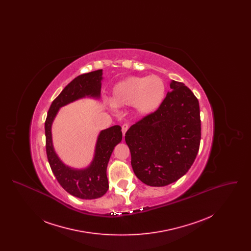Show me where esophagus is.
Listing matches in <instances>:
<instances>
[{"label": "esophagus", "instance_id": "obj_1", "mask_svg": "<svg viewBox=\"0 0 251 251\" xmlns=\"http://www.w3.org/2000/svg\"><path fill=\"white\" fill-rule=\"evenodd\" d=\"M128 129H129V125L128 124H123L122 125L121 131H122V134L123 135H125V133H126V131H128Z\"/></svg>", "mask_w": 251, "mask_h": 251}]
</instances>
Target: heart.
Listing matches in <instances>:
<instances>
[{
	"label": "heart",
	"mask_w": 251,
	"mask_h": 251,
	"mask_svg": "<svg viewBox=\"0 0 251 251\" xmlns=\"http://www.w3.org/2000/svg\"><path fill=\"white\" fill-rule=\"evenodd\" d=\"M165 96L166 86L160 77L133 76L113 87L109 101L115 108L132 105L138 116L148 117L161 107Z\"/></svg>",
	"instance_id": "obj_1"
}]
</instances>
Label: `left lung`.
<instances>
[{
    "label": "left lung",
    "instance_id": "8db88e82",
    "mask_svg": "<svg viewBox=\"0 0 251 251\" xmlns=\"http://www.w3.org/2000/svg\"><path fill=\"white\" fill-rule=\"evenodd\" d=\"M161 107L125 134L135 176L150 186H166L191 167L200 149V104L184 84L172 81Z\"/></svg>",
    "mask_w": 251,
    "mask_h": 251
}]
</instances>
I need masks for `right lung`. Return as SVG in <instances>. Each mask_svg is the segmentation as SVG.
Here are the masks:
<instances>
[{"mask_svg": "<svg viewBox=\"0 0 251 251\" xmlns=\"http://www.w3.org/2000/svg\"><path fill=\"white\" fill-rule=\"evenodd\" d=\"M102 73V70H99L76 77L52 101L45 122L46 151L52 173L66 191L82 200L98 199L107 192L108 162L115 147L122 140L121 127L116 125L99 133L93 159L84 168L70 167L60 159L53 147L51 127L60 108L84 98L100 100Z\"/></svg>", "mask_w": 251, "mask_h": 251, "instance_id": "obj_1", "label": "right lung"}]
</instances>
